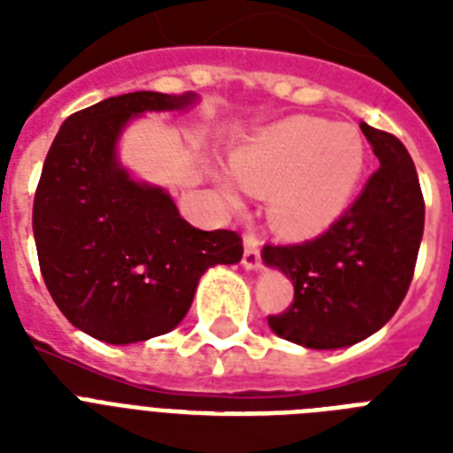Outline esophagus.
I'll list each match as a JSON object with an SVG mask.
<instances>
[{"label": "esophagus", "instance_id": "34e87169", "mask_svg": "<svg viewBox=\"0 0 453 453\" xmlns=\"http://www.w3.org/2000/svg\"><path fill=\"white\" fill-rule=\"evenodd\" d=\"M242 265L247 270H258L261 265V240L254 233L244 234V258Z\"/></svg>", "mask_w": 453, "mask_h": 453}]
</instances>
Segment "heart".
<instances>
[{
	"mask_svg": "<svg viewBox=\"0 0 453 453\" xmlns=\"http://www.w3.org/2000/svg\"><path fill=\"white\" fill-rule=\"evenodd\" d=\"M233 173L249 192H270V219L280 230L308 237L326 230L350 204L365 171V141L350 124L289 117L233 152ZM240 185L220 178L237 204Z\"/></svg>",
	"mask_w": 453,
	"mask_h": 453,
	"instance_id": "heart-1",
	"label": "heart"
}]
</instances>
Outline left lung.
Masks as SVG:
<instances>
[{"mask_svg":"<svg viewBox=\"0 0 453 453\" xmlns=\"http://www.w3.org/2000/svg\"><path fill=\"white\" fill-rule=\"evenodd\" d=\"M359 129L380 166L326 233L301 244H265L263 261L294 284V303L270 315L280 338L312 350L365 341L395 315L414 277L426 204L416 166L393 134Z\"/></svg>","mask_w":453,"mask_h":453,"instance_id":"obj_1","label":"left lung"}]
</instances>
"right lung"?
I'll use <instances>...</instances> for the list:
<instances>
[{"label":"right lung","instance_id":"add662e5","mask_svg":"<svg viewBox=\"0 0 453 453\" xmlns=\"http://www.w3.org/2000/svg\"><path fill=\"white\" fill-rule=\"evenodd\" d=\"M195 94L112 96L63 122L32 206L39 268L73 326L112 345L176 329L211 265L242 261L233 230H197L169 192L117 159L124 127L143 112L185 110Z\"/></svg>","mask_w":453,"mask_h":453}]
</instances>
